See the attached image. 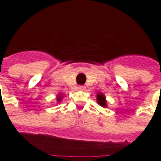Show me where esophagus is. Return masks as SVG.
Returning a JSON list of instances; mask_svg holds the SVG:
<instances>
[{"instance_id": "esophagus-1", "label": "esophagus", "mask_w": 161, "mask_h": 161, "mask_svg": "<svg viewBox=\"0 0 161 161\" xmlns=\"http://www.w3.org/2000/svg\"><path fill=\"white\" fill-rule=\"evenodd\" d=\"M78 89H79L80 91H84V90H85V87H84V86H79Z\"/></svg>"}]
</instances>
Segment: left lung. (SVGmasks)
I'll return each mask as SVG.
<instances>
[{
  "mask_svg": "<svg viewBox=\"0 0 161 161\" xmlns=\"http://www.w3.org/2000/svg\"><path fill=\"white\" fill-rule=\"evenodd\" d=\"M97 101L98 104L102 107H103V108L107 107V101L105 100L104 95L101 92H98L97 95Z\"/></svg>",
  "mask_w": 161,
  "mask_h": 161,
  "instance_id": "8db88e82",
  "label": "left lung"
}]
</instances>
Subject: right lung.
I'll use <instances>...</instances> for the list:
<instances>
[{
	"mask_svg": "<svg viewBox=\"0 0 161 161\" xmlns=\"http://www.w3.org/2000/svg\"><path fill=\"white\" fill-rule=\"evenodd\" d=\"M62 97H63V96H62L61 94L58 95V97H57V101L58 102V103H60V102H61V99H62Z\"/></svg>",
	"mask_w": 161,
	"mask_h": 161,
	"instance_id": "obj_1",
	"label": "right lung"
}]
</instances>
